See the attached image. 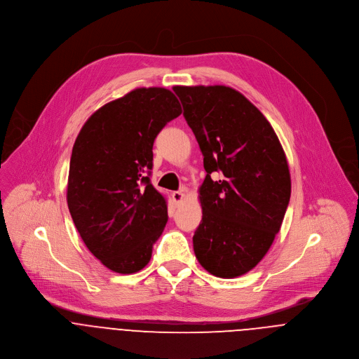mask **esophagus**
<instances>
[{"instance_id": "obj_1", "label": "esophagus", "mask_w": 359, "mask_h": 359, "mask_svg": "<svg viewBox=\"0 0 359 359\" xmlns=\"http://www.w3.org/2000/svg\"><path fill=\"white\" fill-rule=\"evenodd\" d=\"M183 198H184V193H183L182 190H179V191H173V193H172V200H173L176 204H179Z\"/></svg>"}]
</instances>
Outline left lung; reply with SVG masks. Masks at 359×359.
Wrapping results in <instances>:
<instances>
[{
    "label": "left lung",
    "instance_id": "8db88e82",
    "mask_svg": "<svg viewBox=\"0 0 359 359\" xmlns=\"http://www.w3.org/2000/svg\"><path fill=\"white\" fill-rule=\"evenodd\" d=\"M204 156L201 224L193 236L198 263L235 278L255 269L280 232L291 176L280 140L263 113L224 86H175Z\"/></svg>",
    "mask_w": 359,
    "mask_h": 359
}]
</instances>
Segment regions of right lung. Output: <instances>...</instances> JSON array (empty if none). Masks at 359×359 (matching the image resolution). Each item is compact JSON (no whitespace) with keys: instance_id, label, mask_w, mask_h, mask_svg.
Instances as JSON below:
<instances>
[{"instance_id":"1","label":"right lung","mask_w":359,"mask_h":359,"mask_svg":"<svg viewBox=\"0 0 359 359\" xmlns=\"http://www.w3.org/2000/svg\"><path fill=\"white\" fill-rule=\"evenodd\" d=\"M180 114L169 89L137 88L97 109L75 140L68 210L85 246L114 273L142 270L168 222L166 200L149 179L152 147Z\"/></svg>"}]
</instances>
